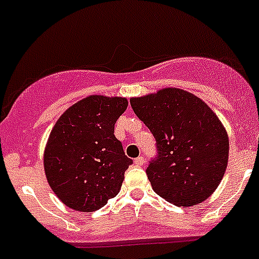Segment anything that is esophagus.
I'll list each match as a JSON object with an SVG mask.
<instances>
[{"label":"esophagus","mask_w":259,"mask_h":259,"mask_svg":"<svg viewBox=\"0 0 259 259\" xmlns=\"http://www.w3.org/2000/svg\"><path fill=\"white\" fill-rule=\"evenodd\" d=\"M144 162H145L144 156H139L135 159V164H136L137 166H141V165H144Z\"/></svg>","instance_id":"1"}]
</instances>
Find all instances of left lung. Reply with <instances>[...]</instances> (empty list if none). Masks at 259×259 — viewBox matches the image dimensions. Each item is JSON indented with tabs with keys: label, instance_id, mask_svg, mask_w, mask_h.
Instances as JSON below:
<instances>
[{
	"label": "left lung",
	"instance_id": "obj_1",
	"mask_svg": "<svg viewBox=\"0 0 259 259\" xmlns=\"http://www.w3.org/2000/svg\"><path fill=\"white\" fill-rule=\"evenodd\" d=\"M130 102L156 140L157 155L146 169L152 189L177 206L207 199L229 159V137L218 115L198 97L177 88Z\"/></svg>",
	"mask_w": 259,
	"mask_h": 259
}]
</instances>
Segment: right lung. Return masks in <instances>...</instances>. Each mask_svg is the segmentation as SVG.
<instances>
[{
  "label": "right lung",
  "instance_id": "obj_1",
  "mask_svg": "<svg viewBox=\"0 0 259 259\" xmlns=\"http://www.w3.org/2000/svg\"><path fill=\"white\" fill-rule=\"evenodd\" d=\"M125 98L90 95L68 108L44 149V171L54 194L81 212L99 210L118 194L132 164L114 136Z\"/></svg>",
  "mask_w": 259,
  "mask_h": 259
}]
</instances>
